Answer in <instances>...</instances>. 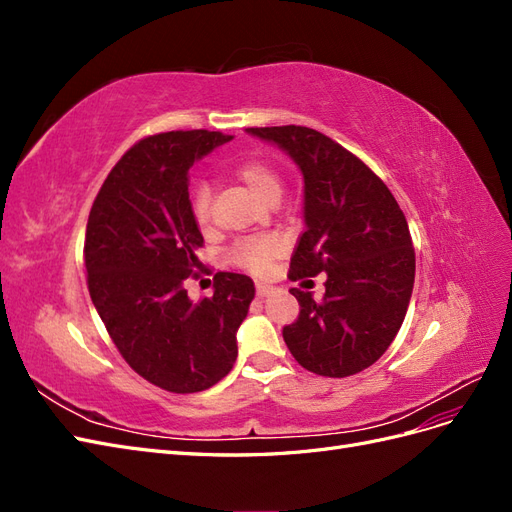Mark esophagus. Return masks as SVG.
Instances as JSON below:
<instances>
[{
	"instance_id": "esophagus-1",
	"label": "esophagus",
	"mask_w": 512,
	"mask_h": 512,
	"mask_svg": "<svg viewBox=\"0 0 512 512\" xmlns=\"http://www.w3.org/2000/svg\"><path fill=\"white\" fill-rule=\"evenodd\" d=\"M273 292V286H269V284H256V294L258 297H267V294H271Z\"/></svg>"
}]
</instances>
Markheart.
Wrapping results in <instances>:
<instances>
[{"label": "heart", "mask_w": 512, "mask_h": 512, "mask_svg": "<svg viewBox=\"0 0 512 512\" xmlns=\"http://www.w3.org/2000/svg\"><path fill=\"white\" fill-rule=\"evenodd\" d=\"M237 179L250 190L262 203H277V198L282 194V175L277 173V168L260 158L245 160L235 170ZM190 209L198 228L209 230L213 220V190L211 185L200 181L192 188L190 194ZM284 250V243L280 237L267 235L258 239H243L230 250V262H235L237 267L250 271L254 275H265L271 267V260L277 258Z\"/></svg>", "instance_id": "b5f03b06"}]
</instances>
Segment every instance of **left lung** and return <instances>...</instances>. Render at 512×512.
<instances>
[{"mask_svg": "<svg viewBox=\"0 0 512 512\" xmlns=\"http://www.w3.org/2000/svg\"><path fill=\"white\" fill-rule=\"evenodd\" d=\"M286 151L305 183V232L290 280L327 273L324 297L292 288L301 312L284 342L305 369L346 378L374 365L406 318L414 247L404 211L359 158L312 128H247Z\"/></svg>", "mask_w": 512, "mask_h": 512, "instance_id": "1", "label": "left lung"}]
</instances>
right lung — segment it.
I'll return each mask as SVG.
<instances>
[{"label": "right lung", "mask_w": 512, "mask_h": 512, "mask_svg": "<svg viewBox=\"0 0 512 512\" xmlns=\"http://www.w3.org/2000/svg\"><path fill=\"white\" fill-rule=\"evenodd\" d=\"M232 136L177 130L138 141L89 211L87 286L126 363L170 393L218 384L237 361V331L254 299L241 273L215 275L213 297L185 290L203 262V235L190 209V168Z\"/></svg>", "instance_id": "1"}]
</instances>
